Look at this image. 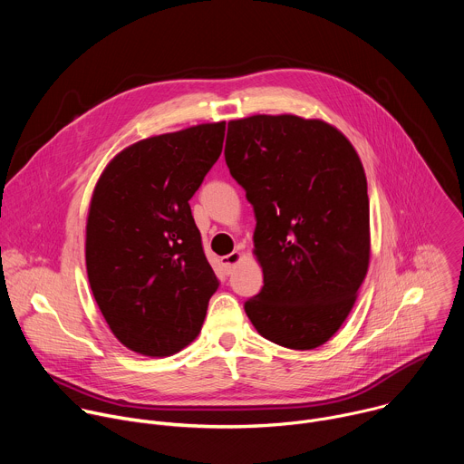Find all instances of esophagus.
Masks as SVG:
<instances>
[{
    "instance_id": "34e87169",
    "label": "esophagus",
    "mask_w": 464,
    "mask_h": 464,
    "mask_svg": "<svg viewBox=\"0 0 464 464\" xmlns=\"http://www.w3.org/2000/svg\"><path fill=\"white\" fill-rule=\"evenodd\" d=\"M242 260V253L240 251H233L226 256H222V266H224V272L229 276L233 274V270L237 268V264Z\"/></svg>"
}]
</instances>
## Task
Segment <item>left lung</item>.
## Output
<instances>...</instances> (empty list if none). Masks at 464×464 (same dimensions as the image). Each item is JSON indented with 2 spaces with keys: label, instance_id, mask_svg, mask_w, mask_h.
Here are the masks:
<instances>
[{
  "label": "left lung",
  "instance_id": "1",
  "mask_svg": "<svg viewBox=\"0 0 464 464\" xmlns=\"http://www.w3.org/2000/svg\"><path fill=\"white\" fill-rule=\"evenodd\" d=\"M226 163L256 226L264 286L244 310L277 345L312 351L351 314L371 256L367 178L342 131L292 113L227 122Z\"/></svg>",
  "mask_w": 464,
  "mask_h": 464
}]
</instances>
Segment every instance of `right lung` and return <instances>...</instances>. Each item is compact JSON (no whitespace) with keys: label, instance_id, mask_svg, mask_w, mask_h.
I'll return each instance as SVG.
<instances>
[{"label":"right lung","instance_id":"1","mask_svg":"<svg viewBox=\"0 0 464 464\" xmlns=\"http://www.w3.org/2000/svg\"><path fill=\"white\" fill-rule=\"evenodd\" d=\"M226 122L141 140L102 170L86 224L93 297L130 351L163 358L200 333L218 279L188 200L222 154Z\"/></svg>","mask_w":464,"mask_h":464}]
</instances>
